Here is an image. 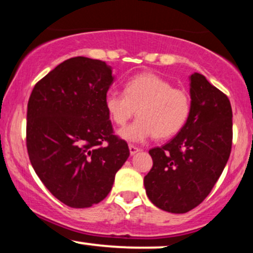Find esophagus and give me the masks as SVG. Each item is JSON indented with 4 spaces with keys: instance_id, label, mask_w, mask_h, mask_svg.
Masks as SVG:
<instances>
[{
    "instance_id": "34e87169",
    "label": "esophagus",
    "mask_w": 253,
    "mask_h": 253,
    "mask_svg": "<svg viewBox=\"0 0 253 253\" xmlns=\"http://www.w3.org/2000/svg\"><path fill=\"white\" fill-rule=\"evenodd\" d=\"M128 147H129L130 156H134L136 152H139V151H140V149H139V147H136V146H134V145H132V144H129Z\"/></svg>"
}]
</instances>
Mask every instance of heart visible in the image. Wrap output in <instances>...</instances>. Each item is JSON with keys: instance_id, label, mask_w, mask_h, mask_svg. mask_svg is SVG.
<instances>
[{"instance_id": "heart-1", "label": "heart", "mask_w": 253, "mask_h": 253, "mask_svg": "<svg viewBox=\"0 0 253 253\" xmlns=\"http://www.w3.org/2000/svg\"><path fill=\"white\" fill-rule=\"evenodd\" d=\"M124 94L110 91L104 100L110 120L124 126L129 119H138L119 132L127 141L140 143L150 136L168 139L183 128L190 114V97L183 89L156 74L144 72L125 84Z\"/></svg>"}]
</instances>
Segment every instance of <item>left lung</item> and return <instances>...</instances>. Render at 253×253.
<instances>
[{
    "mask_svg": "<svg viewBox=\"0 0 253 253\" xmlns=\"http://www.w3.org/2000/svg\"><path fill=\"white\" fill-rule=\"evenodd\" d=\"M190 114L175 138L149 151L153 165L144 185L150 201L165 211L187 213L211 193L232 149L228 97L201 74L190 76Z\"/></svg>",
    "mask_w": 253,
    "mask_h": 253,
    "instance_id": "1",
    "label": "left lung"
}]
</instances>
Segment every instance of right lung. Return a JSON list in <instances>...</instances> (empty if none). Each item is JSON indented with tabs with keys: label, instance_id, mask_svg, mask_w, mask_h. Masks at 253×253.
<instances>
[{
	"label": "right lung",
	"instance_id": "1",
	"mask_svg": "<svg viewBox=\"0 0 253 253\" xmlns=\"http://www.w3.org/2000/svg\"><path fill=\"white\" fill-rule=\"evenodd\" d=\"M113 80L112 68L102 60L70 58L42 78L28 100L31 164L52 195L69 207L102 201L129 156L104 106Z\"/></svg>",
	"mask_w": 253,
	"mask_h": 253
}]
</instances>
